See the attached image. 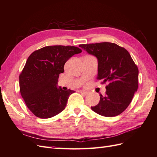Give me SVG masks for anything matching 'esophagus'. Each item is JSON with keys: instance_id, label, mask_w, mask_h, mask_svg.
Returning <instances> with one entry per match:
<instances>
[{"instance_id": "esophagus-1", "label": "esophagus", "mask_w": 157, "mask_h": 157, "mask_svg": "<svg viewBox=\"0 0 157 157\" xmlns=\"http://www.w3.org/2000/svg\"><path fill=\"white\" fill-rule=\"evenodd\" d=\"M80 93H81V94H83V95H86L88 94V92H87V91H83V90L80 91Z\"/></svg>"}]
</instances>
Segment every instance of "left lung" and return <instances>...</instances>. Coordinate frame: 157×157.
I'll use <instances>...</instances> for the list:
<instances>
[{
	"mask_svg": "<svg viewBox=\"0 0 157 157\" xmlns=\"http://www.w3.org/2000/svg\"><path fill=\"white\" fill-rule=\"evenodd\" d=\"M98 59L97 79L106 86V95H100L98 105L91 109L104 117H115L125 110L138 89L139 70L124 48L111 42L79 46Z\"/></svg>",
	"mask_w": 157,
	"mask_h": 157,
	"instance_id": "8db88e82",
	"label": "left lung"
}]
</instances>
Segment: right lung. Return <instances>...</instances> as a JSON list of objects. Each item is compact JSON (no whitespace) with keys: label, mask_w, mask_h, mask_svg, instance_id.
I'll list each match as a JSON object with an SVG mask.
<instances>
[{"label":"right lung","mask_w":157,"mask_h":157,"mask_svg":"<svg viewBox=\"0 0 157 157\" xmlns=\"http://www.w3.org/2000/svg\"><path fill=\"white\" fill-rule=\"evenodd\" d=\"M82 50L75 46H50L34 51L19 76L20 91L26 106L41 119L54 117L66 108L74 91L58 86L64 64Z\"/></svg>","instance_id":"1"}]
</instances>
